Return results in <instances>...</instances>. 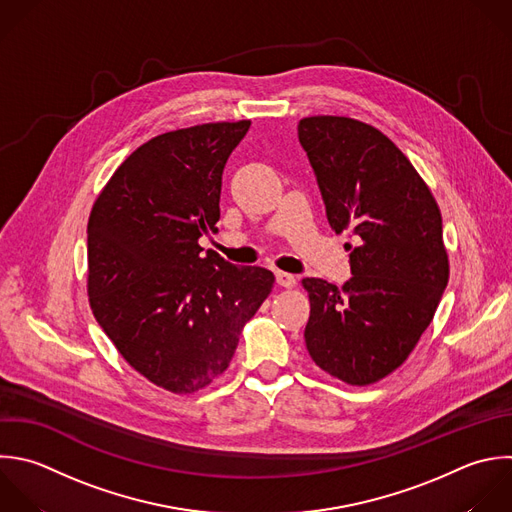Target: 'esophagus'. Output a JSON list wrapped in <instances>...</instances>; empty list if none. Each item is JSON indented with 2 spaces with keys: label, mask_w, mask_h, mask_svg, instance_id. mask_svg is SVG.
I'll return each instance as SVG.
<instances>
[{
  "label": "esophagus",
  "mask_w": 512,
  "mask_h": 512,
  "mask_svg": "<svg viewBox=\"0 0 512 512\" xmlns=\"http://www.w3.org/2000/svg\"><path fill=\"white\" fill-rule=\"evenodd\" d=\"M276 282H278V286H282V288H292L294 284H296V278H294V274H288V272H276Z\"/></svg>",
  "instance_id": "34e87169"
}]
</instances>
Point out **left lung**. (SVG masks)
Instances as JSON below:
<instances>
[{
  "label": "left lung",
  "mask_w": 512,
  "mask_h": 512,
  "mask_svg": "<svg viewBox=\"0 0 512 512\" xmlns=\"http://www.w3.org/2000/svg\"><path fill=\"white\" fill-rule=\"evenodd\" d=\"M298 140L332 230L354 238L342 288L302 280L306 348L330 376L366 386L408 358L438 308L448 284L440 210L408 158L364 122L304 118Z\"/></svg>",
  "instance_id": "left-lung-1"
}]
</instances>
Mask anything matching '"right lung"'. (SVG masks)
Returning a JSON list of instances; mask_svg holds the SVG:
<instances>
[{
    "label": "right lung",
    "mask_w": 512,
    "mask_h": 512,
    "mask_svg": "<svg viewBox=\"0 0 512 512\" xmlns=\"http://www.w3.org/2000/svg\"><path fill=\"white\" fill-rule=\"evenodd\" d=\"M250 120L152 138L114 172L88 222L90 306L126 362L156 386L190 394L230 364L244 324L274 286L200 236L216 232L222 172Z\"/></svg>",
    "instance_id": "right-lung-1"
}]
</instances>
